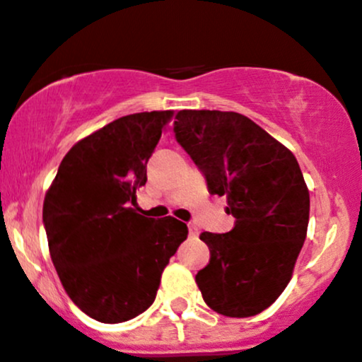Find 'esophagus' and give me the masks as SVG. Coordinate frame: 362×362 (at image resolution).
<instances>
[{
  "label": "esophagus",
  "instance_id": "1",
  "mask_svg": "<svg viewBox=\"0 0 362 362\" xmlns=\"http://www.w3.org/2000/svg\"><path fill=\"white\" fill-rule=\"evenodd\" d=\"M189 235H191V237H198L199 235V230H198V226H196V224H189Z\"/></svg>",
  "mask_w": 362,
  "mask_h": 362
}]
</instances>
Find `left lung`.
Returning a JSON list of instances; mask_svg holds the SVG:
<instances>
[{"label": "left lung", "mask_w": 362, "mask_h": 362, "mask_svg": "<svg viewBox=\"0 0 362 362\" xmlns=\"http://www.w3.org/2000/svg\"><path fill=\"white\" fill-rule=\"evenodd\" d=\"M178 145L191 156L210 194L226 196L235 217L226 233L199 235L210 262L196 274L203 300L224 317H255L292 278L310 221V192L299 163L269 132L233 111L184 110Z\"/></svg>", "instance_id": "obj_1"}]
</instances>
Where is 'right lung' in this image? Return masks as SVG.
<instances>
[{"label": "right lung", "mask_w": 362, "mask_h": 362, "mask_svg": "<svg viewBox=\"0 0 362 362\" xmlns=\"http://www.w3.org/2000/svg\"><path fill=\"white\" fill-rule=\"evenodd\" d=\"M173 111L122 117L69 150L42 221L63 288L88 317L120 324L153 304L187 224L139 214L136 189Z\"/></svg>", "instance_id": "right-lung-1"}]
</instances>
